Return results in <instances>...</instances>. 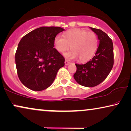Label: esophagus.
Listing matches in <instances>:
<instances>
[{"label":"esophagus","instance_id":"obj_1","mask_svg":"<svg viewBox=\"0 0 131 131\" xmlns=\"http://www.w3.org/2000/svg\"><path fill=\"white\" fill-rule=\"evenodd\" d=\"M69 64H70V62H69L68 60H66L65 62H64V64H65V65H68Z\"/></svg>","mask_w":131,"mask_h":131}]
</instances>
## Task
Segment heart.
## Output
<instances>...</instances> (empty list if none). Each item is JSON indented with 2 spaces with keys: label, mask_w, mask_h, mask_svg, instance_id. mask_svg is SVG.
Here are the masks:
<instances>
[{
  "label": "heart",
  "mask_w": 131,
  "mask_h": 131,
  "mask_svg": "<svg viewBox=\"0 0 131 131\" xmlns=\"http://www.w3.org/2000/svg\"><path fill=\"white\" fill-rule=\"evenodd\" d=\"M63 37L56 36L54 43L55 48L62 54L71 48L72 51L64 54L66 58L77 59L79 57L81 62H86L93 57L98 47V40L95 33L76 28L64 32Z\"/></svg>",
  "instance_id": "heart-1"
}]
</instances>
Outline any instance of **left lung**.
<instances>
[{
	"mask_svg": "<svg viewBox=\"0 0 131 131\" xmlns=\"http://www.w3.org/2000/svg\"><path fill=\"white\" fill-rule=\"evenodd\" d=\"M89 28L98 36L99 47L95 56L88 62L84 64H75L77 71L74 78L80 85L94 87L105 80L113 67V43L105 32Z\"/></svg>",
	"mask_w": 131,
	"mask_h": 131,
	"instance_id": "1",
	"label": "left lung"
}]
</instances>
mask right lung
Wrapping results in <instances>:
<instances>
[{"instance_id":"obj_1","label":"right lung","mask_w":131,"mask_h":131,"mask_svg":"<svg viewBox=\"0 0 131 131\" xmlns=\"http://www.w3.org/2000/svg\"><path fill=\"white\" fill-rule=\"evenodd\" d=\"M64 30L58 26H42L21 38L15 60L18 77L26 88L36 91L48 88L64 67V59L54 48L56 36Z\"/></svg>"}]
</instances>
